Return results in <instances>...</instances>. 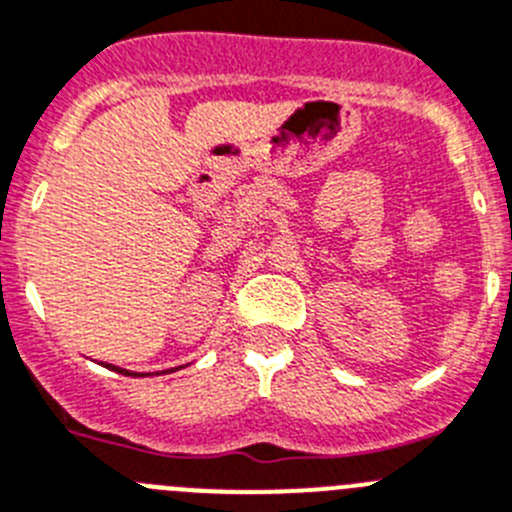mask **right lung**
Instances as JSON below:
<instances>
[{
  "label": "right lung",
  "instance_id": "1",
  "mask_svg": "<svg viewBox=\"0 0 512 512\" xmlns=\"http://www.w3.org/2000/svg\"><path fill=\"white\" fill-rule=\"evenodd\" d=\"M108 369L118 371V374H128V371H126V369H118V366H111V364H108ZM131 376H136V374H131Z\"/></svg>",
  "mask_w": 512,
  "mask_h": 512
}]
</instances>
